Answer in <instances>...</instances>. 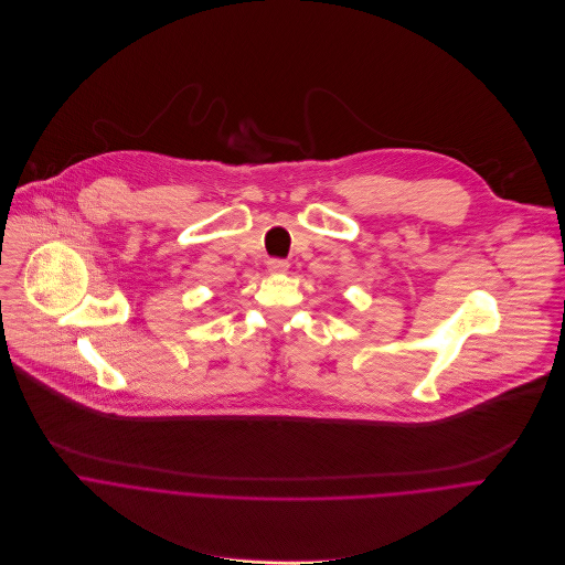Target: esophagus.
<instances>
[{
    "mask_svg": "<svg viewBox=\"0 0 565 565\" xmlns=\"http://www.w3.org/2000/svg\"><path fill=\"white\" fill-rule=\"evenodd\" d=\"M267 269H269L271 274H287L289 263L282 260V258H269V260H267Z\"/></svg>",
    "mask_w": 565,
    "mask_h": 565,
    "instance_id": "34e87169",
    "label": "esophagus"
}]
</instances>
